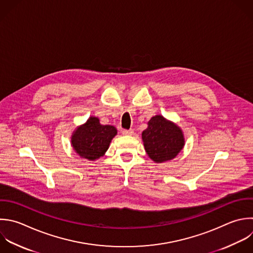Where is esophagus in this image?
<instances>
[{
  "label": "esophagus",
  "mask_w": 253,
  "mask_h": 253,
  "mask_svg": "<svg viewBox=\"0 0 253 253\" xmlns=\"http://www.w3.org/2000/svg\"><path fill=\"white\" fill-rule=\"evenodd\" d=\"M133 130L132 129H129V130H127V129H124L123 130V134H125V135H133Z\"/></svg>",
  "instance_id": "1"
}]
</instances>
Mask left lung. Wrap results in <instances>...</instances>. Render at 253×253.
Returning a JSON list of instances; mask_svg holds the SVG:
<instances>
[{
  "mask_svg": "<svg viewBox=\"0 0 253 253\" xmlns=\"http://www.w3.org/2000/svg\"><path fill=\"white\" fill-rule=\"evenodd\" d=\"M141 138L147 155L155 163L174 159L185 145L182 128L161 115H156L148 121Z\"/></svg>",
  "mask_w": 253,
  "mask_h": 253,
  "instance_id": "left-lung-1",
  "label": "left lung"
}]
</instances>
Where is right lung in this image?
<instances>
[{
    "label": "right lung",
    "mask_w": 253,
    "mask_h": 253,
    "mask_svg": "<svg viewBox=\"0 0 253 253\" xmlns=\"http://www.w3.org/2000/svg\"><path fill=\"white\" fill-rule=\"evenodd\" d=\"M118 130L114 126L102 125L99 118L91 116L71 135L73 150L83 159L95 161L105 155Z\"/></svg>",
    "instance_id": "add662e5"
}]
</instances>
